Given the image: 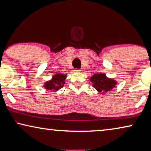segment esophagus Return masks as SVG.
Wrapping results in <instances>:
<instances>
[{
    "mask_svg": "<svg viewBox=\"0 0 151 151\" xmlns=\"http://www.w3.org/2000/svg\"><path fill=\"white\" fill-rule=\"evenodd\" d=\"M75 71H76V72H81L82 71V69H76Z\"/></svg>",
    "mask_w": 151,
    "mask_h": 151,
    "instance_id": "1",
    "label": "esophagus"
}]
</instances>
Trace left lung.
Returning a JSON list of instances; mask_svg holds the SVG:
<instances>
[{"mask_svg":"<svg viewBox=\"0 0 151 151\" xmlns=\"http://www.w3.org/2000/svg\"><path fill=\"white\" fill-rule=\"evenodd\" d=\"M90 81L92 82L93 86L98 92L106 94L115 87L117 82L113 78L107 77L105 73H95L90 78Z\"/></svg>","mask_w":151,"mask_h":151,"instance_id":"1","label":"left lung"}]
</instances>
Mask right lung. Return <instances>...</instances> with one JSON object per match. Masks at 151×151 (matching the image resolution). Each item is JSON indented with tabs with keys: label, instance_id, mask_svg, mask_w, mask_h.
Returning a JSON list of instances; mask_svg holds the SVG:
<instances>
[{
	"label": "right lung",
	"instance_id": "right-lung-1",
	"mask_svg": "<svg viewBox=\"0 0 151 151\" xmlns=\"http://www.w3.org/2000/svg\"><path fill=\"white\" fill-rule=\"evenodd\" d=\"M67 76V74H63L62 73H55L52 76V78L51 80L45 82L43 86L45 89L57 91L63 87L64 84H65V80Z\"/></svg>",
	"mask_w": 151,
	"mask_h": 151
}]
</instances>
